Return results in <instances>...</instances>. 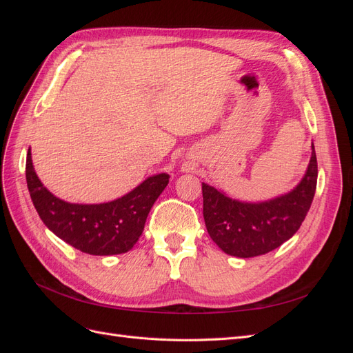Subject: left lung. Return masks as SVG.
<instances>
[{
  "label": "left lung",
  "instance_id": "8db88e82",
  "mask_svg": "<svg viewBox=\"0 0 353 353\" xmlns=\"http://www.w3.org/2000/svg\"><path fill=\"white\" fill-rule=\"evenodd\" d=\"M318 165L312 144L307 170L293 191L262 203H243L201 184L203 216L210 239L237 258L268 253L301 228L316 190Z\"/></svg>",
  "mask_w": 353,
  "mask_h": 353
}]
</instances>
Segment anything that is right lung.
I'll return each instance as SVG.
<instances>
[{
  "instance_id": "add662e5",
  "label": "right lung",
  "mask_w": 353,
  "mask_h": 353,
  "mask_svg": "<svg viewBox=\"0 0 353 353\" xmlns=\"http://www.w3.org/2000/svg\"><path fill=\"white\" fill-rule=\"evenodd\" d=\"M26 183L32 203L47 228L83 253H126L143 234L154 201L169 183L168 174L147 178L126 196L101 205H74L52 196L37 176L26 156Z\"/></svg>"
}]
</instances>
